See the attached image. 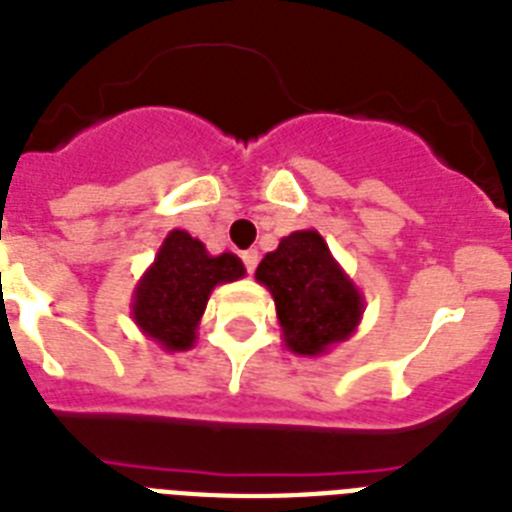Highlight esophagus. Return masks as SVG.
Returning a JSON list of instances; mask_svg holds the SVG:
<instances>
[{
  "instance_id": "34e87169",
  "label": "esophagus",
  "mask_w": 512,
  "mask_h": 512,
  "mask_svg": "<svg viewBox=\"0 0 512 512\" xmlns=\"http://www.w3.org/2000/svg\"><path fill=\"white\" fill-rule=\"evenodd\" d=\"M242 260L244 265H247V273H255L260 255H257V249H247V252H242Z\"/></svg>"
}]
</instances>
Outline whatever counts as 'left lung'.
I'll list each match as a JSON object with an SVG mask.
<instances>
[{
  "instance_id": "1",
  "label": "left lung",
  "mask_w": 512,
  "mask_h": 512,
  "mask_svg": "<svg viewBox=\"0 0 512 512\" xmlns=\"http://www.w3.org/2000/svg\"><path fill=\"white\" fill-rule=\"evenodd\" d=\"M255 278L276 302L286 350L294 355H326L360 326L363 294L315 228L284 236L257 265Z\"/></svg>"
}]
</instances>
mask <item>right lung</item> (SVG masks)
<instances>
[{
  "instance_id": "obj_1",
  "label": "right lung",
  "mask_w": 512,
  "mask_h": 512,
  "mask_svg": "<svg viewBox=\"0 0 512 512\" xmlns=\"http://www.w3.org/2000/svg\"><path fill=\"white\" fill-rule=\"evenodd\" d=\"M244 273L236 255H210L199 239L173 228L136 284L131 318L165 352L191 350L215 286L239 281Z\"/></svg>"
}]
</instances>
